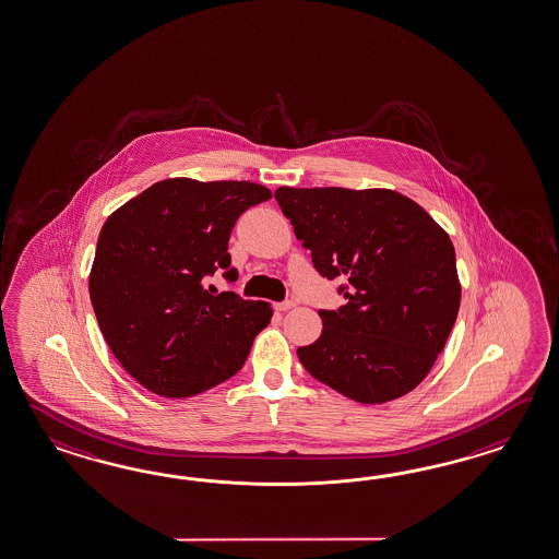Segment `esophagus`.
<instances>
[{
	"mask_svg": "<svg viewBox=\"0 0 559 559\" xmlns=\"http://www.w3.org/2000/svg\"><path fill=\"white\" fill-rule=\"evenodd\" d=\"M295 305H297V300L286 299L283 300V302H276L274 309H276V311H288V309H293Z\"/></svg>",
	"mask_w": 559,
	"mask_h": 559,
	"instance_id": "1",
	"label": "esophagus"
}]
</instances>
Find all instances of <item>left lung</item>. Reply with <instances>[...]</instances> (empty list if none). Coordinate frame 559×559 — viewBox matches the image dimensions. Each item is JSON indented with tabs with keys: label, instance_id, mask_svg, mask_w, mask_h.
I'll return each mask as SVG.
<instances>
[{
	"label": "left lung",
	"instance_id": "1",
	"mask_svg": "<svg viewBox=\"0 0 559 559\" xmlns=\"http://www.w3.org/2000/svg\"><path fill=\"white\" fill-rule=\"evenodd\" d=\"M274 200L311 250L314 271L345 283L302 368L361 404L412 392L444 349L461 307L449 234L392 190L278 188Z\"/></svg>",
	"mask_w": 559,
	"mask_h": 559
}]
</instances>
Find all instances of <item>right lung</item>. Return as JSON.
Returning <instances> with one entry per match:
<instances>
[{
  "label": "right lung",
  "instance_id": "obj_1",
  "mask_svg": "<svg viewBox=\"0 0 559 559\" xmlns=\"http://www.w3.org/2000/svg\"><path fill=\"white\" fill-rule=\"evenodd\" d=\"M271 198L252 181L164 179L105 222L88 278L96 321L119 364L153 394L190 397L230 380L271 323L269 302L205 288L218 269L228 283L238 278L231 228Z\"/></svg>",
  "mask_w": 559,
  "mask_h": 559
}]
</instances>
